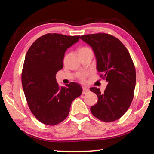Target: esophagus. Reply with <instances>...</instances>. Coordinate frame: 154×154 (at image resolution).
<instances>
[{"label":"esophagus","mask_w":154,"mask_h":154,"mask_svg":"<svg viewBox=\"0 0 154 154\" xmlns=\"http://www.w3.org/2000/svg\"><path fill=\"white\" fill-rule=\"evenodd\" d=\"M90 92V90L87 88L86 87H83V94H87Z\"/></svg>","instance_id":"34e87169"}]
</instances>
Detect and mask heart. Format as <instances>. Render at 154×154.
Returning a JSON list of instances; mask_svg holds the SVG:
<instances>
[{
    "label": "heart",
    "mask_w": 154,
    "mask_h": 154,
    "mask_svg": "<svg viewBox=\"0 0 154 154\" xmlns=\"http://www.w3.org/2000/svg\"><path fill=\"white\" fill-rule=\"evenodd\" d=\"M90 51H92V49H91L90 48H88V47H83V48L79 49V53H86V52H90ZM88 75H89L88 72H83V73H81L79 75L78 78H79V79L82 82H85V79H86V77Z\"/></svg>",
    "instance_id": "obj_1"
}]
</instances>
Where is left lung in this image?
<instances>
[{"label":"left lung","instance_id":"left-lung-1","mask_svg":"<svg viewBox=\"0 0 154 154\" xmlns=\"http://www.w3.org/2000/svg\"><path fill=\"white\" fill-rule=\"evenodd\" d=\"M94 51L100 77L107 82L104 92L95 87L90 91L98 96L91 113L105 122L118 119L126 113L133 100L136 70L126 47L118 38L106 33L81 36Z\"/></svg>","mask_w":154,"mask_h":154}]
</instances>
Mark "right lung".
Wrapping results in <instances>:
<instances>
[{
  "label": "right lung",
  "instance_id": "add662e5",
  "mask_svg": "<svg viewBox=\"0 0 154 154\" xmlns=\"http://www.w3.org/2000/svg\"><path fill=\"white\" fill-rule=\"evenodd\" d=\"M79 36L48 33L37 38L25 57L22 83L28 107L45 125L55 126L69 116L72 101L82 94L79 84L71 82L60 87L56 75L63 68L65 51Z\"/></svg>",
  "mask_w": 154,
  "mask_h": 154
}]
</instances>
